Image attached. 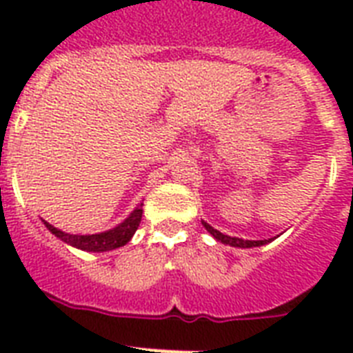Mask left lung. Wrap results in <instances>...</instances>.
Masks as SVG:
<instances>
[{"label":"left lung","mask_w":353,"mask_h":353,"mask_svg":"<svg viewBox=\"0 0 353 353\" xmlns=\"http://www.w3.org/2000/svg\"><path fill=\"white\" fill-rule=\"evenodd\" d=\"M203 227L210 234L214 236L216 240L221 241V243H225V245H231V247H241V249H249V247H260V245H265L269 241H273L274 238H269V240H241V238H236V236H227L223 232L216 231L214 227H210L207 221H201Z\"/></svg>","instance_id":"left-lung-1"}]
</instances>
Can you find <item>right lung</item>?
<instances>
[{"instance_id":"right-lung-1","label":"right lung","mask_w":353,"mask_h":353,"mask_svg":"<svg viewBox=\"0 0 353 353\" xmlns=\"http://www.w3.org/2000/svg\"><path fill=\"white\" fill-rule=\"evenodd\" d=\"M141 218H143V203L137 205L132 210V214L128 216L122 223H119L117 227H113L110 231L97 232V234H69V232H63L57 229V227H52L46 220H43V225L57 238L65 241L68 245H73L77 249H82V251L88 252H104L126 245L128 241L132 240V236L135 234V231H137Z\"/></svg>"}]
</instances>
